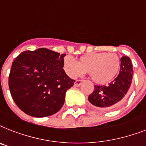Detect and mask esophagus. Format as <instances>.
<instances>
[{
  "label": "esophagus",
  "instance_id": "1",
  "mask_svg": "<svg viewBox=\"0 0 146 146\" xmlns=\"http://www.w3.org/2000/svg\"><path fill=\"white\" fill-rule=\"evenodd\" d=\"M82 80H76L75 82H74V86H76V87L80 86V85L82 84Z\"/></svg>",
  "mask_w": 146,
  "mask_h": 146
}]
</instances>
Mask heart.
Returning a JSON list of instances; mask_svg holds the SVG:
<instances>
[{
  "mask_svg": "<svg viewBox=\"0 0 146 146\" xmlns=\"http://www.w3.org/2000/svg\"><path fill=\"white\" fill-rule=\"evenodd\" d=\"M121 60L116 53H91L80 57L77 62L70 56L64 59V66L69 75L75 77L89 73L94 82L107 84L113 80L120 70Z\"/></svg>",
  "mask_w": 146,
  "mask_h": 146,
  "instance_id": "1",
  "label": "heart"
}]
</instances>
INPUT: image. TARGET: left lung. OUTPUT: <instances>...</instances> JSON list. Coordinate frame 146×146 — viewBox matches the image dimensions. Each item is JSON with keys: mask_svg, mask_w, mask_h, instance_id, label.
I'll use <instances>...</instances> for the list:
<instances>
[{"mask_svg": "<svg viewBox=\"0 0 146 146\" xmlns=\"http://www.w3.org/2000/svg\"><path fill=\"white\" fill-rule=\"evenodd\" d=\"M120 73L108 86H95L93 92L89 96L92 104L103 110L119 106L126 98L131 85L133 70L130 58L121 57Z\"/></svg>", "mask_w": 146, "mask_h": 146, "instance_id": "1", "label": "left lung"}]
</instances>
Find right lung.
Here are the masks:
<instances>
[{"label": "right lung", "instance_id": "add662e5", "mask_svg": "<svg viewBox=\"0 0 146 146\" xmlns=\"http://www.w3.org/2000/svg\"><path fill=\"white\" fill-rule=\"evenodd\" d=\"M65 55L38 48L23 51L13 60L9 88L14 102L24 113L44 117L60 110L66 92L75 82L63 69Z\"/></svg>", "mask_w": 146, "mask_h": 146}]
</instances>
